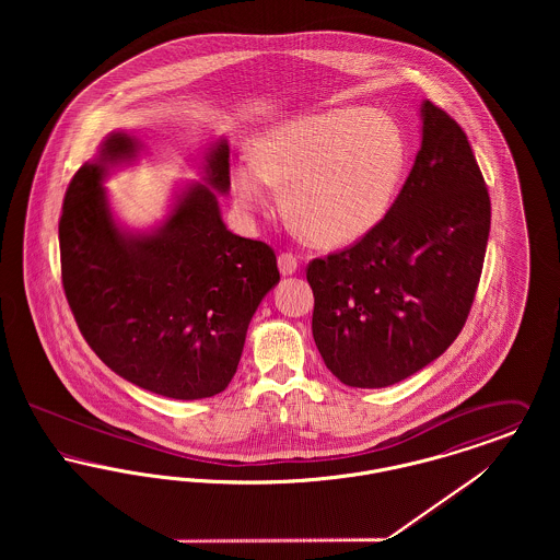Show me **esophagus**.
<instances>
[{"mask_svg": "<svg viewBox=\"0 0 560 560\" xmlns=\"http://www.w3.org/2000/svg\"><path fill=\"white\" fill-rule=\"evenodd\" d=\"M281 275H293L298 270V256H293L290 252H283L277 260Z\"/></svg>", "mask_w": 560, "mask_h": 560, "instance_id": "obj_1", "label": "esophagus"}]
</instances>
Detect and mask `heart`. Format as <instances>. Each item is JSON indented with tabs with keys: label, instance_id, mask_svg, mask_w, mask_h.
<instances>
[{
	"label": "heart",
	"instance_id": "b5f03b06",
	"mask_svg": "<svg viewBox=\"0 0 560 560\" xmlns=\"http://www.w3.org/2000/svg\"><path fill=\"white\" fill-rule=\"evenodd\" d=\"M409 161L407 138L382 108L342 107L272 124L231 167L235 201L260 212L270 185L283 187L293 222L323 245L365 237L390 212Z\"/></svg>",
	"mask_w": 560,
	"mask_h": 560
}]
</instances>
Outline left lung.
Here are the masks:
<instances>
[{
  "label": "left lung",
  "instance_id": "8db88e82",
  "mask_svg": "<svg viewBox=\"0 0 560 560\" xmlns=\"http://www.w3.org/2000/svg\"><path fill=\"white\" fill-rule=\"evenodd\" d=\"M422 142L386 218L347 249L317 258L313 338L352 388H384L424 370L470 313L491 203L466 133L430 101Z\"/></svg>",
  "mask_w": 560,
  "mask_h": 560
}]
</instances>
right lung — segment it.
<instances>
[{
  "label": "right lung",
  "mask_w": 560,
  "mask_h": 560,
  "mask_svg": "<svg viewBox=\"0 0 560 560\" xmlns=\"http://www.w3.org/2000/svg\"><path fill=\"white\" fill-rule=\"evenodd\" d=\"M142 158V138L115 130L71 180L58 224L62 285L85 342L113 372L167 399H206L237 372L249 320L279 283L277 258L222 220L226 138L190 158L201 180L174 188L161 220L130 229L105 183Z\"/></svg>",
  "instance_id": "obj_1"
}]
</instances>
